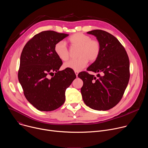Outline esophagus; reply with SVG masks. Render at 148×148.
<instances>
[{
    "instance_id": "1",
    "label": "esophagus",
    "mask_w": 148,
    "mask_h": 148,
    "mask_svg": "<svg viewBox=\"0 0 148 148\" xmlns=\"http://www.w3.org/2000/svg\"><path fill=\"white\" fill-rule=\"evenodd\" d=\"M74 73H75V75H76V76H77V77L78 74V71H74Z\"/></svg>"
}]
</instances>
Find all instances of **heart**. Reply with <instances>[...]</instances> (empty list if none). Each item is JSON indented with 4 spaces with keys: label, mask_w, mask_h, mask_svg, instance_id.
Masks as SVG:
<instances>
[{
    "label": "heart",
    "mask_w": 148,
    "mask_h": 148,
    "mask_svg": "<svg viewBox=\"0 0 148 148\" xmlns=\"http://www.w3.org/2000/svg\"><path fill=\"white\" fill-rule=\"evenodd\" d=\"M70 45L79 47L78 58L71 60L64 64L65 69H69L79 71L85 67L88 60L94 62L97 60L100 53V44L96 40L91 39V37L81 33L73 34L68 39ZM54 52L62 61H67L69 58V52L64 41H60L54 46Z\"/></svg>",
    "instance_id": "1"
}]
</instances>
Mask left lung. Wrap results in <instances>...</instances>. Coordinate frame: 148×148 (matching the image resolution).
Returning a JSON list of instances; mask_svg holds the SVG:
<instances>
[{
    "mask_svg": "<svg viewBox=\"0 0 148 148\" xmlns=\"http://www.w3.org/2000/svg\"><path fill=\"white\" fill-rule=\"evenodd\" d=\"M100 44L98 58L78 77L83 81L81 92L84 103L90 108L107 111L120 101L130 79V60L124 47L111 34L101 30L87 32ZM101 75L100 76L99 73Z\"/></svg>",
    "mask_w": 148,
    "mask_h": 148,
    "instance_id": "left-lung-1",
    "label": "left lung"
}]
</instances>
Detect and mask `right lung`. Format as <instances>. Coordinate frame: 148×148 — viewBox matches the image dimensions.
Here are the masks:
<instances>
[{"label":"right lung","mask_w":148,"mask_h":148,"mask_svg":"<svg viewBox=\"0 0 148 148\" xmlns=\"http://www.w3.org/2000/svg\"><path fill=\"white\" fill-rule=\"evenodd\" d=\"M68 36L41 32L27 42L21 54L18 79L26 98L39 111H51L61 107L66 89L76 78L71 69L59 71L62 62L54 50L57 42Z\"/></svg>","instance_id":"obj_1"}]
</instances>
